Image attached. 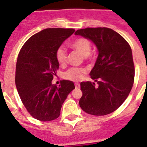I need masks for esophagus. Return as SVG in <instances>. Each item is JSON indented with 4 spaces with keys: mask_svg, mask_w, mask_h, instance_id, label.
Masks as SVG:
<instances>
[{
    "mask_svg": "<svg viewBox=\"0 0 147 147\" xmlns=\"http://www.w3.org/2000/svg\"><path fill=\"white\" fill-rule=\"evenodd\" d=\"M75 86H76V88H78L80 87V84H79V83H75Z\"/></svg>",
    "mask_w": 147,
    "mask_h": 147,
    "instance_id": "esophagus-1",
    "label": "esophagus"
}]
</instances>
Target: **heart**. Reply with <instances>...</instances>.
Masks as SVG:
<instances>
[{"mask_svg":"<svg viewBox=\"0 0 147 147\" xmlns=\"http://www.w3.org/2000/svg\"><path fill=\"white\" fill-rule=\"evenodd\" d=\"M71 47L76 52L80 53L81 55L84 58L88 57L92 51V44L86 38H78L74 40L71 43ZM55 58L57 62L61 65H63L66 63L68 53L63 47H59L55 52ZM86 73V69L82 68H71L64 74V77L66 79L71 81H80L82 79L84 75Z\"/></svg>","mask_w":147,"mask_h":147,"instance_id":"b5f03b06","label":"heart"}]
</instances>
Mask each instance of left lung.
Segmentation results:
<instances>
[{
  "label": "left lung",
  "instance_id": "1",
  "mask_svg": "<svg viewBox=\"0 0 147 147\" xmlns=\"http://www.w3.org/2000/svg\"><path fill=\"white\" fill-rule=\"evenodd\" d=\"M76 36L91 40L98 55L90 72L98 83L81 82L82 96L79 105L85 112L103 116L116 111L127 99L134 80V65L130 45L111 29L106 27L78 30Z\"/></svg>",
  "mask_w": 147,
  "mask_h": 147
}]
</instances>
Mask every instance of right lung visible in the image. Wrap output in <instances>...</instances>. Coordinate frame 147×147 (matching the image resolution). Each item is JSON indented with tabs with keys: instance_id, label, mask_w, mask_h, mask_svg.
<instances>
[{
	"instance_id": "obj_1",
	"label": "right lung",
	"mask_w": 147,
	"mask_h": 147,
	"mask_svg": "<svg viewBox=\"0 0 147 147\" xmlns=\"http://www.w3.org/2000/svg\"><path fill=\"white\" fill-rule=\"evenodd\" d=\"M74 29L48 28L32 36L17 58L15 83L22 102L33 117L41 121L58 118L62 104L75 89L73 82L52 84L59 68L55 52Z\"/></svg>"
}]
</instances>
